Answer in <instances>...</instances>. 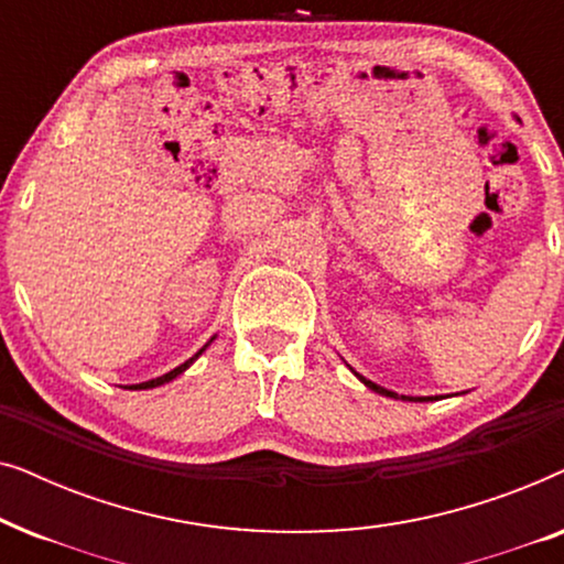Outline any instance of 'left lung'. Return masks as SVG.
I'll use <instances>...</instances> for the list:
<instances>
[{
	"label": "left lung",
	"mask_w": 564,
	"mask_h": 564,
	"mask_svg": "<svg viewBox=\"0 0 564 564\" xmlns=\"http://www.w3.org/2000/svg\"><path fill=\"white\" fill-rule=\"evenodd\" d=\"M359 380H361V382H365L369 390L380 392V395H388V398H398V395H395V392L384 390V388H380V384H375V382H369V380H365V377H359ZM405 400H413V403H423V400H434V398H405Z\"/></svg>",
	"instance_id": "8db88e82"
}]
</instances>
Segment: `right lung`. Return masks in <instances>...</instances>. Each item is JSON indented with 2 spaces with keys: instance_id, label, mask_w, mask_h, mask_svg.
Segmentation results:
<instances>
[{
  "instance_id": "add662e5",
  "label": "right lung",
  "mask_w": 564,
  "mask_h": 564,
  "mask_svg": "<svg viewBox=\"0 0 564 564\" xmlns=\"http://www.w3.org/2000/svg\"><path fill=\"white\" fill-rule=\"evenodd\" d=\"M203 351H205V346H203V349H199V351L195 354V357H192V359H187V361H184V365H180V367H176V369H172V372L161 375V377H156V380H149V382L133 384V390H149V388H159V384H164V382H172V380H174V377H176V375H182V372H184V369H187V367L192 365V361H195V359H197V357H199V354H203Z\"/></svg>"
}]
</instances>
